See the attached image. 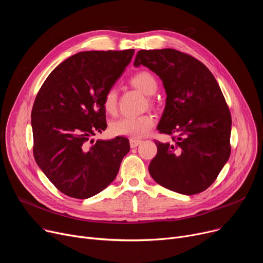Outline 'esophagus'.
<instances>
[{"mask_svg":"<svg viewBox=\"0 0 263 263\" xmlns=\"http://www.w3.org/2000/svg\"><path fill=\"white\" fill-rule=\"evenodd\" d=\"M142 143L141 140H137V139H130V146L131 148H135L136 146H139Z\"/></svg>","mask_w":263,"mask_h":263,"instance_id":"obj_1","label":"esophagus"}]
</instances>
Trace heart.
<instances>
[{"label": "heart", "mask_w": 263, "mask_h": 263, "mask_svg": "<svg viewBox=\"0 0 263 263\" xmlns=\"http://www.w3.org/2000/svg\"><path fill=\"white\" fill-rule=\"evenodd\" d=\"M130 84L137 90L147 96L157 92L159 84L156 77L149 71H140L130 79ZM102 106L105 113L114 115L117 112L118 95L115 88H109L103 97ZM155 119L151 115H141L136 117H123L110 124V132L115 135L130 136L132 139L145 136L154 127Z\"/></svg>", "instance_id": "heart-1"}]
</instances>
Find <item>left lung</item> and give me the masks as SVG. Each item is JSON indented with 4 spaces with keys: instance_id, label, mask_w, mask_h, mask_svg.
I'll use <instances>...</instances> for the list:
<instances>
[{
    "instance_id": "1",
    "label": "left lung",
    "mask_w": 263,
    "mask_h": 263,
    "mask_svg": "<svg viewBox=\"0 0 263 263\" xmlns=\"http://www.w3.org/2000/svg\"><path fill=\"white\" fill-rule=\"evenodd\" d=\"M146 66L163 82L166 104L158 130L173 144L155 141L149 173L160 185L184 195L208 189L230 156L231 115L211 71L174 49L141 50L134 66Z\"/></svg>"
}]
</instances>
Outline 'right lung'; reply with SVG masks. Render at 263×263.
I'll return each instance as SVG.
<instances>
[{"label":"right lung","mask_w":263,"mask_h":263,"mask_svg":"<svg viewBox=\"0 0 263 263\" xmlns=\"http://www.w3.org/2000/svg\"><path fill=\"white\" fill-rule=\"evenodd\" d=\"M134 50L86 51L61 63L40 87L32 108L34 158L65 195L89 198L114 181L129 140L93 142L106 129L104 93L130 64Z\"/></svg>","instance_id":"1"}]
</instances>
